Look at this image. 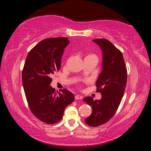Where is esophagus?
<instances>
[{"instance_id":"esophagus-1","label":"esophagus","mask_w":151,"mask_h":151,"mask_svg":"<svg viewBox=\"0 0 151 151\" xmlns=\"http://www.w3.org/2000/svg\"><path fill=\"white\" fill-rule=\"evenodd\" d=\"M83 96H81L79 94H77V95H76V96H75L76 99H83Z\"/></svg>"}]
</instances>
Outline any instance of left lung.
Masks as SVG:
<instances>
[{"label":"left lung","mask_w":151,"mask_h":151,"mask_svg":"<svg viewBox=\"0 0 151 151\" xmlns=\"http://www.w3.org/2000/svg\"><path fill=\"white\" fill-rule=\"evenodd\" d=\"M93 42L103 53L102 70L96 81L97 91L101 99L93 100L88 96L83 101L92 107V113L85 120L91 127H98L108 122L115 115L125 92L127 71L123 55L113 43L106 39Z\"/></svg>","instance_id":"obj_1"}]
</instances>
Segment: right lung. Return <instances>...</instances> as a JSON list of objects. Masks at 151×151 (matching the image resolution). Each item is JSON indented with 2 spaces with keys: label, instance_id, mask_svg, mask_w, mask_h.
Wrapping results in <instances>:
<instances>
[{
  "label": "right lung",
  "instance_id": "add662e5",
  "mask_svg": "<svg viewBox=\"0 0 151 151\" xmlns=\"http://www.w3.org/2000/svg\"><path fill=\"white\" fill-rule=\"evenodd\" d=\"M68 38H47L29 52L22 73V86L30 110L42 122L53 124L60 121L65 108L75 99L67 89L56 92L50 77L60 70Z\"/></svg>",
  "mask_w": 151,
  "mask_h": 151
}]
</instances>
